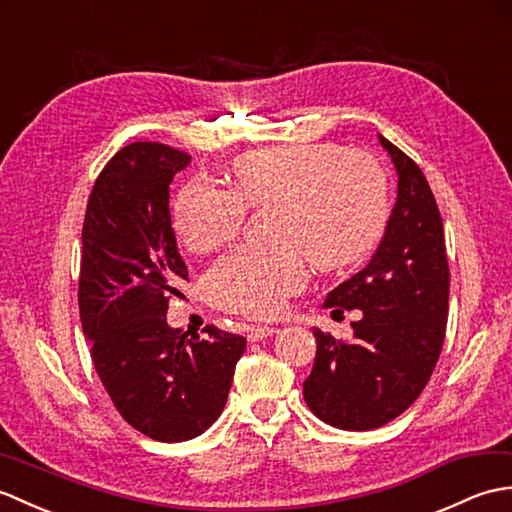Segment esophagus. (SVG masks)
Wrapping results in <instances>:
<instances>
[{"label":"esophagus","mask_w":512,"mask_h":512,"mask_svg":"<svg viewBox=\"0 0 512 512\" xmlns=\"http://www.w3.org/2000/svg\"><path fill=\"white\" fill-rule=\"evenodd\" d=\"M274 333H278V328L276 326H252V328H247V339L249 342H260V339H265V337H269V335H274Z\"/></svg>","instance_id":"obj_1"}]
</instances>
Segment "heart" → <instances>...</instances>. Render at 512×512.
I'll list each match as a JSON object with an SVG mask.
<instances>
[{
    "instance_id": "heart-1",
    "label": "heart",
    "mask_w": 512,
    "mask_h": 512,
    "mask_svg": "<svg viewBox=\"0 0 512 512\" xmlns=\"http://www.w3.org/2000/svg\"><path fill=\"white\" fill-rule=\"evenodd\" d=\"M276 203L274 245L227 254L210 274V293L234 313L276 315L304 285V256L335 271L366 256L388 219V181L374 157L333 144H293L238 157L232 190L206 177L181 188L175 223L184 243L208 254L230 243L245 208Z\"/></svg>"
}]
</instances>
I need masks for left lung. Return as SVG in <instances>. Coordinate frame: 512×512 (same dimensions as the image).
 <instances>
[{"label":"left lung","instance_id":"1","mask_svg":"<svg viewBox=\"0 0 512 512\" xmlns=\"http://www.w3.org/2000/svg\"><path fill=\"white\" fill-rule=\"evenodd\" d=\"M396 168V201L370 263L326 295L324 309H359L352 342L313 328L317 352L304 381L311 412L346 431L403 414L423 392L445 342L449 265L442 219L423 175L379 135Z\"/></svg>","mask_w":512,"mask_h":512}]
</instances>
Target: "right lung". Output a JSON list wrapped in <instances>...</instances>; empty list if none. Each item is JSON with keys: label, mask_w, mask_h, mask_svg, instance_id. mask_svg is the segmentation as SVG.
Listing matches in <instances>:
<instances>
[{"label": "right lung", "mask_w": 512, "mask_h": 512, "mask_svg": "<svg viewBox=\"0 0 512 512\" xmlns=\"http://www.w3.org/2000/svg\"><path fill=\"white\" fill-rule=\"evenodd\" d=\"M190 155L133 142L98 175L83 223L78 306L98 377L131 427L160 442L203 434L223 412L245 337L168 326L170 295L188 280L173 225L170 181Z\"/></svg>", "instance_id": "obj_1"}]
</instances>
